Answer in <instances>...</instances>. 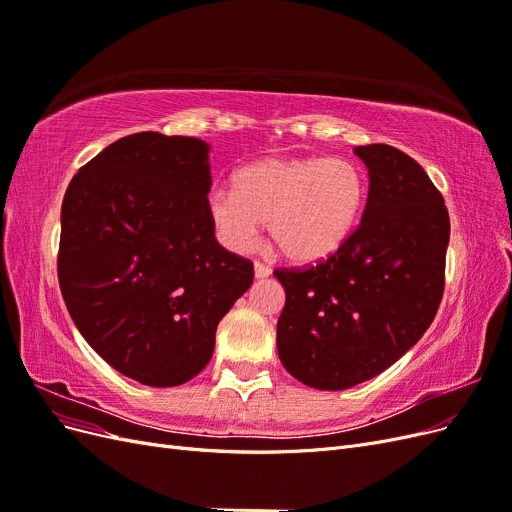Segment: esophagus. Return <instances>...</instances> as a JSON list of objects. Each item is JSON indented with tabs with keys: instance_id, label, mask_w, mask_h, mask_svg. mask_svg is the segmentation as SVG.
Instances as JSON below:
<instances>
[{
	"instance_id": "1",
	"label": "esophagus",
	"mask_w": 512,
	"mask_h": 512,
	"mask_svg": "<svg viewBox=\"0 0 512 512\" xmlns=\"http://www.w3.org/2000/svg\"><path fill=\"white\" fill-rule=\"evenodd\" d=\"M254 273H256L258 280H262V277H269V275H271V267L265 265V262L256 260V262H254Z\"/></svg>"
}]
</instances>
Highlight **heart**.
<instances>
[{
	"label": "heart",
	"instance_id": "b5f03b06",
	"mask_svg": "<svg viewBox=\"0 0 512 512\" xmlns=\"http://www.w3.org/2000/svg\"><path fill=\"white\" fill-rule=\"evenodd\" d=\"M367 198L361 164L348 158H265L239 168L232 190H215L209 213L230 250L252 247L260 224L294 262H318L342 247Z\"/></svg>",
	"mask_w": 512,
	"mask_h": 512
}]
</instances>
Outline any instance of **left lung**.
Wrapping results in <instances>:
<instances>
[{
	"mask_svg": "<svg viewBox=\"0 0 512 512\" xmlns=\"http://www.w3.org/2000/svg\"><path fill=\"white\" fill-rule=\"evenodd\" d=\"M354 153L369 170L361 224L316 265L273 271L286 290L277 354L318 391L382 374L429 329L444 294L451 220L440 190L391 145Z\"/></svg>",
	"mask_w": 512,
	"mask_h": 512,
	"instance_id": "8db88e82",
	"label": "left lung"
}]
</instances>
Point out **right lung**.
Wrapping results in <instances>:
<instances>
[{"label":"right lung","instance_id":"obj_1","mask_svg":"<svg viewBox=\"0 0 512 512\" xmlns=\"http://www.w3.org/2000/svg\"><path fill=\"white\" fill-rule=\"evenodd\" d=\"M209 145L138 132L89 160L61 205L57 277L76 329L119 374L179 386L211 361L215 329L254 265L215 239Z\"/></svg>","mask_w":512,"mask_h":512}]
</instances>
